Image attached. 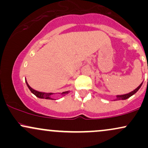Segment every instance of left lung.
<instances>
[{"mask_svg": "<svg viewBox=\"0 0 148 148\" xmlns=\"http://www.w3.org/2000/svg\"><path fill=\"white\" fill-rule=\"evenodd\" d=\"M142 84H143V83H142L140 85V86H138V88H136V89L134 90V91L128 93V94L123 95H117V96H116V98H115V99L114 100H115V101H117V100H125V99H128V98H130L131 96L134 95L135 94V93L136 92L138 91L139 89H140V88L141 87Z\"/></svg>", "mask_w": 148, "mask_h": 148, "instance_id": "obj_1", "label": "left lung"}]
</instances>
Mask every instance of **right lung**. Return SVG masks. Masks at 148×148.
Instances as JSON below:
<instances>
[{"label": "right lung", "mask_w": 148, "mask_h": 148, "mask_svg": "<svg viewBox=\"0 0 148 148\" xmlns=\"http://www.w3.org/2000/svg\"><path fill=\"white\" fill-rule=\"evenodd\" d=\"M25 83H26V85L27 86H28V88H29V90H30L33 94L35 95V96L37 97L38 98H41V99H53V95L55 94H59L60 95L61 97H64L65 95H67L68 93H69V92L70 90H68V91H66V92H61V93H52V92H39V91H37L35 90H34L30 86L28 85V82H27L26 79H25Z\"/></svg>", "instance_id": "obj_1"}]
</instances>
